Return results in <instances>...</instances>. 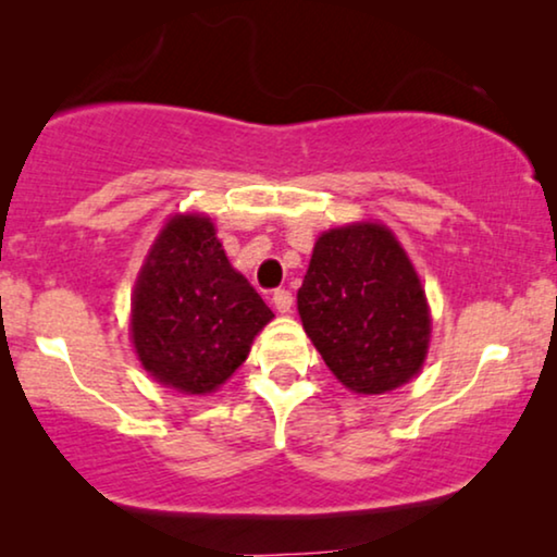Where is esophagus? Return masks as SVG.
<instances>
[{"label": "esophagus", "mask_w": 557, "mask_h": 557, "mask_svg": "<svg viewBox=\"0 0 557 557\" xmlns=\"http://www.w3.org/2000/svg\"><path fill=\"white\" fill-rule=\"evenodd\" d=\"M273 307H276L278 314H288L294 307L292 292H286V288H276V292H273Z\"/></svg>", "instance_id": "34e87169"}]
</instances>
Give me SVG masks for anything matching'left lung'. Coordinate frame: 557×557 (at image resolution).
Listing matches in <instances>:
<instances>
[{
	"instance_id": "left-lung-1",
	"label": "left lung",
	"mask_w": 557,
	"mask_h": 557,
	"mask_svg": "<svg viewBox=\"0 0 557 557\" xmlns=\"http://www.w3.org/2000/svg\"><path fill=\"white\" fill-rule=\"evenodd\" d=\"M296 304L304 332L352 393L395 391L421 372L431 342L429 304L385 225L352 223L319 235Z\"/></svg>"
}]
</instances>
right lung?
Instances as JSON below:
<instances>
[{
	"mask_svg": "<svg viewBox=\"0 0 557 557\" xmlns=\"http://www.w3.org/2000/svg\"><path fill=\"white\" fill-rule=\"evenodd\" d=\"M271 319L208 215H174L162 227L132 299L134 349L157 383L187 395L218 391Z\"/></svg>",
	"mask_w": 557,
	"mask_h": 557,
	"instance_id": "obj_1",
	"label": "right lung"
}]
</instances>
